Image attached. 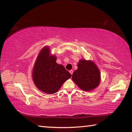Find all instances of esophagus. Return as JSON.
<instances>
[{
  "mask_svg": "<svg viewBox=\"0 0 132 132\" xmlns=\"http://www.w3.org/2000/svg\"><path fill=\"white\" fill-rule=\"evenodd\" d=\"M69 72H70V73L71 74V75H72L73 74V70H70L69 71Z\"/></svg>",
  "mask_w": 132,
  "mask_h": 132,
  "instance_id": "esophagus-1",
  "label": "esophagus"
}]
</instances>
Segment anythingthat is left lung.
Instances as JSON below:
<instances>
[{"label": "left lung", "mask_w": 132, "mask_h": 132, "mask_svg": "<svg viewBox=\"0 0 132 132\" xmlns=\"http://www.w3.org/2000/svg\"><path fill=\"white\" fill-rule=\"evenodd\" d=\"M77 67L73 74L72 80L81 89L92 90L99 85L100 71L92 61L80 60Z\"/></svg>", "instance_id": "left-lung-1"}]
</instances>
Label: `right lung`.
I'll return each instance as SVG.
<instances>
[{
  "instance_id": "1",
  "label": "right lung",
  "mask_w": 132,
  "mask_h": 132,
  "mask_svg": "<svg viewBox=\"0 0 132 132\" xmlns=\"http://www.w3.org/2000/svg\"><path fill=\"white\" fill-rule=\"evenodd\" d=\"M56 61V57L50 55L49 47H45L39 52L33 68L32 78L35 85L48 94L58 92L71 76L63 65Z\"/></svg>"
}]
</instances>
